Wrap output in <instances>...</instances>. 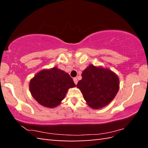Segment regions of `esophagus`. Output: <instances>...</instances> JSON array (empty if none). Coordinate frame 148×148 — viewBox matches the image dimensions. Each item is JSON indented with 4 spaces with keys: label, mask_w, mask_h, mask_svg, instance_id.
I'll use <instances>...</instances> for the list:
<instances>
[{
    "label": "esophagus",
    "mask_w": 148,
    "mask_h": 148,
    "mask_svg": "<svg viewBox=\"0 0 148 148\" xmlns=\"http://www.w3.org/2000/svg\"><path fill=\"white\" fill-rule=\"evenodd\" d=\"M73 80H74V84L76 85V84H77V79L76 78V77H74Z\"/></svg>",
    "instance_id": "34e87169"
}]
</instances>
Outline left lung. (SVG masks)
<instances>
[{
    "mask_svg": "<svg viewBox=\"0 0 148 148\" xmlns=\"http://www.w3.org/2000/svg\"><path fill=\"white\" fill-rule=\"evenodd\" d=\"M82 76L77 87L92 108L99 109L106 106L119 91L118 76L108 69L91 64L83 71Z\"/></svg>",
    "mask_w": 148,
    "mask_h": 148,
    "instance_id": "8db88e82",
    "label": "left lung"
}]
</instances>
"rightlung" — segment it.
<instances>
[{"label":"right lung","instance_id":"1","mask_svg":"<svg viewBox=\"0 0 148 148\" xmlns=\"http://www.w3.org/2000/svg\"><path fill=\"white\" fill-rule=\"evenodd\" d=\"M75 86L70 75L57 67L40 71L29 83L33 98L47 108L58 106L64 99L68 89Z\"/></svg>","mask_w":148,"mask_h":148}]
</instances>
